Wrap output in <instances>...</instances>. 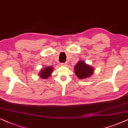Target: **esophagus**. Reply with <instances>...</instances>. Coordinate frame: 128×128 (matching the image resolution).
<instances>
[{
    "instance_id": "34e87169",
    "label": "esophagus",
    "mask_w": 128,
    "mask_h": 128,
    "mask_svg": "<svg viewBox=\"0 0 128 128\" xmlns=\"http://www.w3.org/2000/svg\"><path fill=\"white\" fill-rule=\"evenodd\" d=\"M67 63H61V66H67Z\"/></svg>"
}]
</instances>
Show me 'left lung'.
<instances>
[{"mask_svg": "<svg viewBox=\"0 0 128 128\" xmlns=\"http://www.w3.org/2000/svg\"><path fill=\"white\" fill-rule=\"evenodd\" d=\"M74 71L78 78L82 80L91 76L94 72V68L81 60L74 67Z\"/></svg>", "mask_w": 128, "mask_h": 128, "instance_id": "8db88e82", "label": "left lung"}]
</instances>
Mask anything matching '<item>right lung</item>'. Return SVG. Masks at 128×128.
<instances>
[{
	"label": "right lung",
	"instance_id": "1",
	"mask_svg": "<svg viewBox=\"0 0 128 128\" xmlns=\"http://www.w3.org/2000/svg\"><path fill=\"white\" fill-rule=\"evenodd\" d=\"M52 71H53V67L52 66V67H45L39 73V76L41 78H44V79H46L51 76Z\"/></svg>",
	"mask_w": 128,
	"mask_h": 128
}]
</instances>
